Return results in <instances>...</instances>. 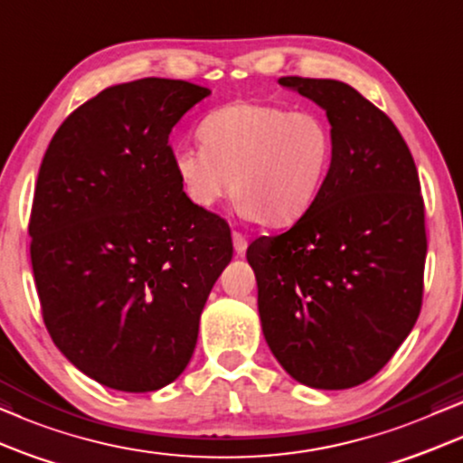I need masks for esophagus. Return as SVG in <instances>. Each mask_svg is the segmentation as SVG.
I'll return each instance as SVG.
<instances>
[{
	"mask_svg": "<svg viewBox=\"0 0 463 463\" xmlns=\"http://www.w3.org/2000/svg\"><path fill=\"white\" fill-rule=\"evenodd\" d=\"M232 248H235L237 256H245V251H248V239L235 231L232 232Z\"/></svg>",
	"mask_w": 463,
	"mask_h": 463,
	"instance_id": "34e87169",
	"label": "esophagus"
}]
</instances>
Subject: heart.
Segmentation results:
<instances>
[{"label":"heart","instance_id":"obj_1","mask_svg":"<svg viewBox=\"0 0 463 463\" xmlns=\"http://www.w3.org/2000/svg\"><path fill=\"white\" fill-rule=\"evenodd\" d=\"M201 150L177 147L171 169L196 209L231 194L245 220L281 228L303 220L330 175L335 137L316 112L260 101H235L199 125Z\"/></svg>","mask_w":463,"mask_h":463}]
</instances>
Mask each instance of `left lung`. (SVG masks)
<instances>
[{
  "label": "left lung",
  "instance_id": "left-lung-1",
  "mask_svg": "<svg viewBox=\"0 0 463 463\" xmlns=\"http://www.w3.org/2000/svg\"><path fill=\"white\" fill-rule=\"evenodd\" d=\"M279 84L324 109L335 158L311 212L248 248L262 335L298 383L347 390L392 360L421 311V186L402 135L355 89L298 76Z\"/></svg>",
  "mask_w": 463,
  "mask_h": 463
}]
</instances>
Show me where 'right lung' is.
Here are the masks:
<instances>
[{
    "label": "right lung",
    "mask_w": 463,
    "mask_h": 463,
    "mask_svg": "<svg viewBox=\"0 0 463 463\" xmlns=\"http://www.w3.org/2000/svg\"><path fill=\"white\" fill-rule=\"evenodd\" d=\"M212 90L144 78L80 106L48 146L31 209V264L54 345L118 392L169 385L194 354L231 228L196 209L169 135Z\"/></svg>",
    "instance_id": "add662e5"
}]
</instances>
